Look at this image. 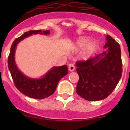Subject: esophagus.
I'll list each match as a JSON object with an SVG mask.
<instances>
[{
	"mask_svg": "<svg viewBox=\"0 0 130 130\" xmlns=\"http://www.w3.org/2000/svg\"><path fill=\"white\" fill-rule=\"evenodd\" d=\"M75 66L72 64H70V65H69V70L70 72H72L73 70H75Z\"/></svg>",
	"mask_w": 130,
	"mask_h": 130,
	"instance_id": "34e87169",
	"label": "esophagus"
}]
</instances>
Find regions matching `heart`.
I'll use <instances>...</instances> for the list:
<instances>
[{
  "label": "heart",
  "instance_id": "obj_1",
  "mask_svg": "<svg viewBox=\"0 0 130 130\" xmlns=\"http://www.w3.org/2000/svg\"><path fill=\"white\" fill-rule=\"evenodd\" d=\"M89 41V38L82 37L78 39L76 42V48H80L85 45H86L83 48V50L81 53L82 57L84 59L89 58L94 53L97 48V43L95 41H91L87 43Z\"/></svg>",
  "mask_w": 130,
  "mask_h": 130
}]
</instances>
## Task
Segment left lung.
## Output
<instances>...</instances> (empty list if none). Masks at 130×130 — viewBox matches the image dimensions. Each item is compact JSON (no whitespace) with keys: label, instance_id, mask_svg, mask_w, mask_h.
<instances>
[{"label":"left lung","instance_id":"left-lung-1","mask_svg":"<svg viewBox=\"0 0 130 130\" xmlns=\"http://www.w3.org/2000/svg\"><path fill=\"white\" fill-rule=\"evenodd\" d=\"M101 54L86 61H77V72L79 76L77 94L90 101L104 99L112 93L122 75L120 46L111 36L107 35Z\"/></svg>","mask_w":130,"mask_h":130}]
</instances>
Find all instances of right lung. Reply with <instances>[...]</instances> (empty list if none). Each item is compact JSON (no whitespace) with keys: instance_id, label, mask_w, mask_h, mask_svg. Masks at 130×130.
<instances>
[{"instance_id":"obj_1","label":"right lung","mask_w":130,"mask_h":130,"mask_svg":"<svg viewBox=\"0 0 130 130\" xmlns=\"http://www.w3.org/2000/svg\"><path fill=\"white\" fill-rule=\"evenodd\" d=\"M34 34L49 35L50 31L32 30L26 32L15 39L12 44L8 57V68L15 87L22 94L31 98L42 99L50 96L55 92L60 80L68 73V68L67 65L54 67L43 77L37 79L25 76L15 65V48L21 41Z\"/></svg>"}]
</instances>
